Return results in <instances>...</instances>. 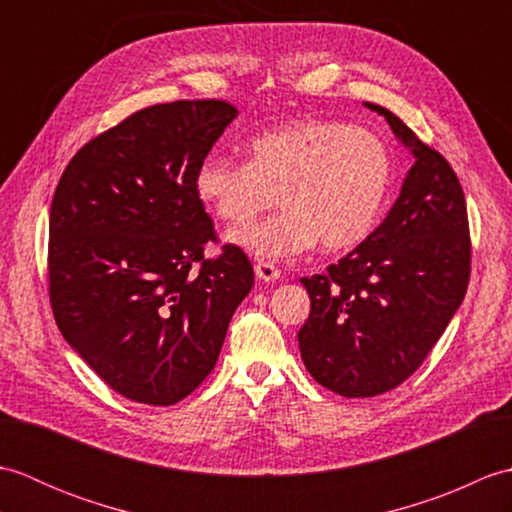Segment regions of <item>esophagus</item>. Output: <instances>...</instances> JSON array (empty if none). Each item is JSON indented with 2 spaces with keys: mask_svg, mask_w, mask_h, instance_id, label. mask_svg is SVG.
<instances>
[{
  "mask_svg": "<svg viewBox=\"0 0 512 512\" xmlns=\"http://www.w3.org/2000/svg\"><path fill=\"white\" fill-rule=\"evenodd\" d=\"M255 275H257V279H262V281H277L281 277V270L270 262H257L255 264Z\"/></svg>",
  "mask_w": 512,
  "mask_h": 512,
  "instance_id": "1",
  "label": "esophagus"
}]
</instances>
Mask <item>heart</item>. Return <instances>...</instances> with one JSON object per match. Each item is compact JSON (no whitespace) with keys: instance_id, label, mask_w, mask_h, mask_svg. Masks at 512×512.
<instances>
[{"instance_id":"heart-1","label":"heart","mask_w":512,"mask_h":512,"mask_svg":"<svg viewBox=\"0 0 512 512\" xmlns=\"http://www.w3.org/2000/svg\"><path fill=\"white\" fill-rule=\"evenodd\" d=\"M385 140L341 121H297L255 136L246 162L211 154L193 173L204 206L228 224H248L270 204L281 213L228 231L257 257L284 259L321 246L350 250L374 233L394 187Z\"/></svg>"}]
</instances>
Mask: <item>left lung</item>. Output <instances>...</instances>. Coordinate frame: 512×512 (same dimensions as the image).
Here are the masks:
<instances>
[{"mask_svg": "<svg viewBox=\"0 0 512 512\" xmlns=\"http://www.w3.org/2000/svg\"><path fill=\"white\" fill-rule=\"evenodd\" d=\"M365 107L385 116L411 167L383 224L328 273L301 279L310 295L299 330L303 365L345 398L385 394L416 372L462 306L471 275L455 171L396 114Z\"/></svg>", "mask_w": 512, "mask_h": 512, "instance_id": "obj_1", "label": "left lung"}]
</instances>
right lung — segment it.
<instances>
[{
    "instance_id": "obj_1",
    "label": "right lung",
    "mask_w": 512,
    "mask_h": 512,
    "mask_svg": "<svg viewBox=\"0 0 512 512\" xmlns=\"http://www.w3.org/2000/svg\"><path fill=\"white\" fill-rule=\"evenodd\" d=\"M237 110L145 107L83 145L50 206V303L63 339L118 394L167 407L220 356L253 288L242 248L204 259L213 222L193 173Z\"/></svg>"
}]
</instances>
